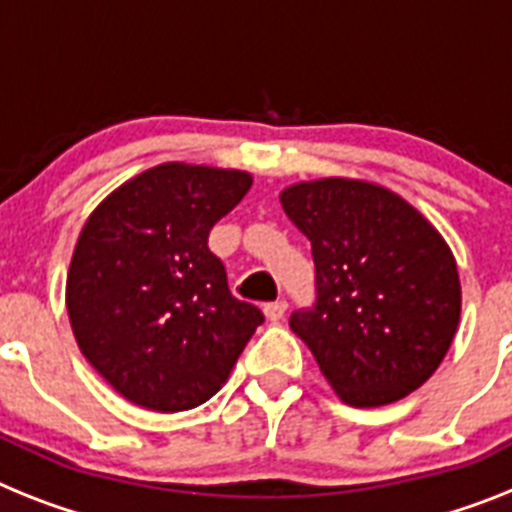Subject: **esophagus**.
<instances>
[{
  "label": "esophagus",
  "mask_w": 512,
  "mask_h": 512,
  "mask_svg": "<svg viewBox=\"0 0 512 512\" xmlns=\"http://www.w3.org/2000/svg\"><path fill=\"white\" fill-rule=\"evenodd\" d=\"M285 311H287L285 301H274V303H266L264 306V316L269 319V322H280L282 316H285Z\"/></svg>",
  "instance_id": "1"
}]
</instances>
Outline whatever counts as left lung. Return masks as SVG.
I'll return each instance as SVG.
<instances>
[{
    "label": "left lung",
    "mask_w": 512,
    "mask_h": 512,
    "mask_svg": "<svg viewBox=\"0 0 512 512\" xmlns=\"http://www.w3.org/2000/svg\"><path fill=\"white\" fill-rule=\"evenodd\" d=\"M282 209L311 240L319 301L290 327L337 398L353 408L403 400L439 369L460 322L447 240L395 190L356 177L287 185Z\"/></svg>",
    "instance_id": "1"
}]
</instances>
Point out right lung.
I'll return each mask as SVG.
<instances>
[{"label":"right lung","instance_id":"add662e5","mask_svg":"<svg viewBox=\"0 0 512 512\" xmlns=\"http://www.w3.org/2000/svg\"><path fill=\"white\" fill-rule=\"evenodd\" d=\"M251 183L246 170L164 162L88 214L67 269V316L80 353L130 403L159 413L206 403L264 322L230 293L206 246Z\"/></svg>","mask_w":512,"mask_h":512}]
</instances>
